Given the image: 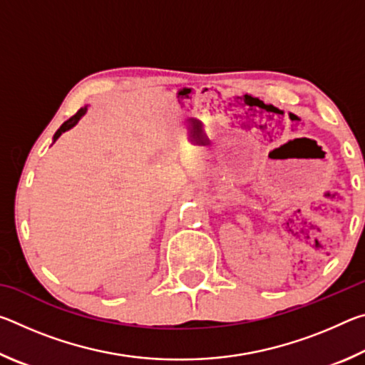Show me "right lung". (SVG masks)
I'll return each mask as SVG.
<instances>
[{
    "mask_svg": "<svg viewBox=\"0 0 365 365\" xmlns=\"http://www.w3.org/2000/svg\"><path fill=\"white\" fill-rule=\"evenodd\" d=\"M85 114H86V106H85V108H80V109L77 110V114H76V115H72L69 120H66V122L63 123V125H61V127L58 128V132L54 133V137H53V143H54V141H56V140H58V138L61 137V135H63L64 132L71 130L72 127H76L77 123H78V120L82 119V117H83Z\"/></svg>",
    "mask_w": 365,
    "mask_h": 365,
    "instance_id": "right-lung-1",
    "label": "right lung"
}]
</instances>
